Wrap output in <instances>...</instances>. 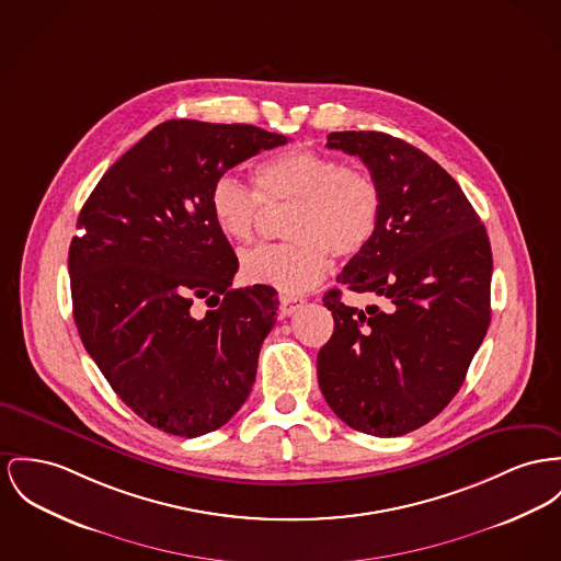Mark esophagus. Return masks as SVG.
<instances>
[{"instance_id":"34e87169","label":"esophagus","mask_w":561,"mask_h":561,"mask_svg":"<svg viewBox=\"0 0 561 561\" xmlns=\"http://www.w3.org/2000/svg\"><path fill=\"white\" fill-rule=\"evenodd\" d=\"M306 304V299L296 298V296H280V314L283 317H291L294 312H298L299 308Z\"/></svg>"}]
</instances>
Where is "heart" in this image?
I'll list each match as a JSON object with an SVG mask.
<instances>
[{
    "label": "heart",
    "instance_id": "obj_1",
    "mask_svg": "<svg viewBox=\"0 0 561 561\" xmlns=\"http://www.w3.org/2000/svg\"><path fill=\"white\" fill-rule=\"evenodd\" d=\"M253 188L231 174L219 176L208 208L225 238L249 242L262 217L263 204H291L280 244H263L240 257L242 276L283 294L317 285L330 270V255L348 260L373 242L382 197L373 176L348 168L334 154L312 149L278 152L253 170Z\"/></svg>",
    "mask_w": 561,
    "mask_h": 561
}]
</instances>
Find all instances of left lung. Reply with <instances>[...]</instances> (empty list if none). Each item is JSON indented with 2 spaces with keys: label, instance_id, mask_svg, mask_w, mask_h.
Returning <instances> with one entry per match:
<instances>
[{
  "label": "left lung",
  "instance_id": "8db88e82",
  "mask_svg": "<svg viewBox=\"0 0 561 561\" xmlns=\"http://www.w3.org/2000/svg\"><path fill=\"white\" fill-rule=\"evenodd\" d=\"M328 147L359 157L382 197L373 242L337 283L387 299L346 306L325 294L334 334L317 355L319 387L357 432L404 436L459 391L491 321V247L461 187L430 154L382 131H334Z\"/></svg>",
  "mask_w": 561,
  "mask_h": 561
}]
</instances>
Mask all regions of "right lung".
<instances>
[{"instance_id": "1", "label": "right lung", "mask_w": 561, "mask_h": 561, "mask_svg": "<svg viewBox=\"0 0 561 561\" xmlns=\"http://www.w3.org/2000/svg\"><path fill=\"white\" fill-rule=\"evenodd\" d=\"M287 136L255 125L174 118L113 168L70 244L75 321L114 393L152 427L195 438L249 398L276 291L231 289L238 257L208 208L213 183ZM206 298L204 318L190 306Z\"/></svg>"}]
</instances>
